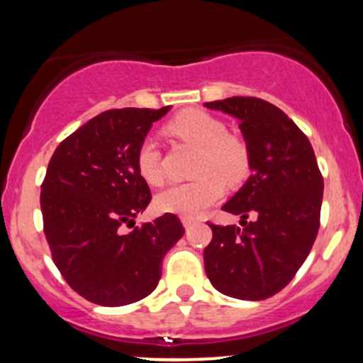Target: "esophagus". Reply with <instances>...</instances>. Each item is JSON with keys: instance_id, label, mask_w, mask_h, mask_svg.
Segmentation results:
<instances>
[{"instance_id": "34e87169", "label": "esophagus", "mask_w": 363, "mask_h": 363, "mask_svg": "<svg viewBox=\"0 0 363 363\" xmlns=\"http://www.w3.org/2000/svg\"><path fill=\"white\" fill-rule=\"evenodd\" d=\"M182 222H183V227H185V229H190L192 225H196L197 220L196 218H189V216H183Z\"/></svg>"}]
</instances>
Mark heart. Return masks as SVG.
<instances>
[{
	"label": "heart",
	"mask_w": 363,
	"mask_h": 363,
	"mask_svg": "<svg viewBox=\"0 0 363 363\" xmlns=\"http://www.w3.org/2000/svg\"><path fill=\"white\" fill-rule=\"evenodd\" d=\"M173 136L199 148L194 174L197 180L173 185L157 196L160 211L197 218L222 199L223 182L236 185L248 177L250 150L242 138L227 133V127L215 115L203 110H185L167 125ZM136 167L145 182L162 185L164 171L155 141H141L136 154Z\"/></svg>",
	"instance_id": "obj_1"
}]
</instances>
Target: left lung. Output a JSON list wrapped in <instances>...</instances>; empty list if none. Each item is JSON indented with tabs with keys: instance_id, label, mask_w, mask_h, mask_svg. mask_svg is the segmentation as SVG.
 Returning a JSON list of instances; mask_svg holds the SVG:
<instances>
[{
	"instance_id": "1",
	"label": "left lung",
	"mask_w": 363,
	"mask_h": 363,
	"mask_svg": "<svg viewBox=\"0 0 363 363\" xmlns=\"http://www.w3.org/2000/svg\"><path fill=\"white\" fill-rule=\"evenodd\" d=\"M204 106L239 122L250 150V178L223 204L236 225H213L204 269L218 292L264 301L285 289L308 259L323 199L315 152L306 134L279 108L259 98L213 101ZM250 212L256 215L246 223Z\"/></svg>"
}]
</instances>
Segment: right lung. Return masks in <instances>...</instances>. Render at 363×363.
Instances as JSON below:
<instances>
[{"mask_svg":"<svg viewBox=\"0 0 363 363\" xmlns=\"http://www.w3.org/2000/svg\"><path fill=\"white\" fill-rule=\"evenodd\" d=\"M171 106L108 110L66 138L42 185L43 229L52 257L74 292L99 306H125L150 295L162 259L183 236L173 213L134 227L152 201L136 154L152 124ZM127 223L133 227L121 233Z\"/></svg>","mask_w":363,"mask_h":363,"instance_id":"1","label":"right lung"}]
</instances>
